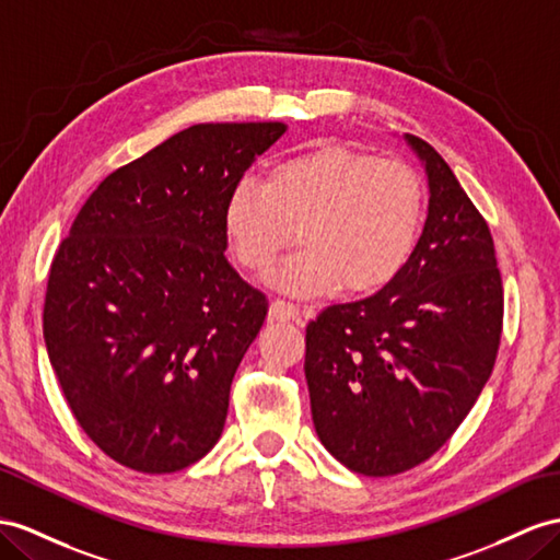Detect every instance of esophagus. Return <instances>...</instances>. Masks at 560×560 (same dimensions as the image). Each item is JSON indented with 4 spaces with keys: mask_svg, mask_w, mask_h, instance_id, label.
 <instances>
[{
    "mask_svg": "<svg viewBox=\"0 0 560 560\" xmlns=\"http://www.w3.org/2000/svg\"><path fill=\"white\" fill-rule=\"evenodd\" d=\"M269 317L277 319V322H298L300 319V310H298V305L289 303V300L277 298L275 303L269 305Z\"/></svg>",
    "mask_w": 560,
    "mask_h": 560,
    "instance_id": "obj_1",
    "label": "esophagus"
}]
</instances>
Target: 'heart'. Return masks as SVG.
<instances>
[{
  "label": "heart",
  "mask_w": 560,
  "mask_h": 560,
  "mask_svg": "<svg viewBox=\"0 0 560 560\" xmlns=\"http://www.w3.org/2000/svg\"><path fill=\"white\" fill-rule=\"evenodd\" d=\"M425 191L405 161L338 143L283 158L267 182H238L224 234L241 267L267 275L295 234L303 250L271 271L295 295H364L395 281L419 246Z\"/></svg>",
  "instance_id": "b5f03b06"
}]
</instances>
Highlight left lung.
I'll return each instance as SVG.
<instances>
[{"label": "left lung", "instance_id": "8db88e82", "mask_svg": "<svg viewBox=\"0 0 560 560\" xmlns=\"http://www.w3.org/2000/svg\"><path fill=\"white\" fill-rule=\"evenodd\" d=\"M428 175L419 246L395 281L307 324L312 421L342 466L397 476L433 456L490 378L504 289L485 218L444 158L405 137Z\"/></svg>", "mask_w": 560, "mask_h": 560}]
</instances>
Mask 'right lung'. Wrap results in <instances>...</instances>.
Returning <instances> with one entry per match:
<instances>
[{
    "instance_id": "obj_1",
    "label": "right lung",
    "mask_w": 560,
    "mask_h": 560,
    "mask_svg": "<svg viewBox=\"0 0 560 560\" xmlns=\"http://www.w3.org/2000/svg\"><path fill=\"white\" fill-rule=\"evenodd\" d=\"M283 122L191 125L96 186L49 269L45 342L113 462L175 472L220 440L267 298L224 257V206Z\"/></svg>"
}]
</instances>
